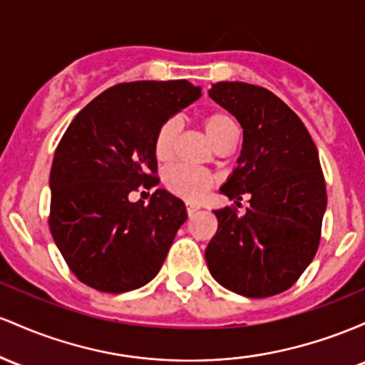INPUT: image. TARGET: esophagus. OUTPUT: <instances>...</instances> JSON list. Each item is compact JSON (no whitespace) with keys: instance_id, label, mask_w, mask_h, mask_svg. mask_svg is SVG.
Wrapping results in <instances>:
<instances>
[{"instance_id":"esophagus-1","label":"esophagus","mask_w":365,"mask_h":365,"mask_svg":"<svg viewBox=\"0 0 365 365\" xmlns=\"http://www.w3.org/2000/svg\"><path fill=\"white\" fill-rule=\"evenodd\" d=\"M186 210H187V215H195L196 214V212H198L200 210V208L198 207H196V205H187V208H186Z\"/></svg>"}]
</instances>
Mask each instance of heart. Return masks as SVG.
I'll return each mask as SVG.
<instances>
[{
  "mask_svg": "<svg viewBox=\"0 0 365 365\" xmlns=\"http://www.w3.org/2000/svg\"><path fill=\"white\" fill-rule=\"evenodd\" d=\"M200 125H202L205 136L212 143V146L219 150L232 148L237 139V125L229 113L226 112H208L200 117ZM179 139V124L174 118H169L158 128L155 134L153 151L158 162L170 160L174 155L175 145ZM163 184L172 195L186 200V202H198L210 187V175L202 170L190 169V167H170L163 175Z\"/></svg>",
  "mask_w": 365,
  "mask_h": 365,
  "instance_id": "heart-1",
  "label": "heart"
}]
</instances>
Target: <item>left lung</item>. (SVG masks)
<instances>
[{"label": "left lung", "instance_id": "left-lung-1", "mask_svg": "<svg viewBox=\"0 0 365 365\" xmlns=\"http://www.w3.org/2000/svg\"><path fill=\"white\" fill-rule=\"evenodd\" d=\"M208 96L243 128L237 167L220 187L247 214L224 207L205 250L212 277L237 294L265 298L286 292L309 267L321 240L326 182L319 153L300 117L265 88L212 84Z\"/></svg>", "mask_w": 365, "mask_h": 365}]
</instances>
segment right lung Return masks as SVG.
<instances>
[{"label": "right lung", "instance_id": "obj_1", "mask_svg": "<svg viewBox=\"0 0 365 365\" xmlns=\"http://www.w3.org/2000/svg\"><path fill=\"white\" fill-rule=\"evenodd\" d=\"M202 96L187 81L117 84L71 122L53 158L50 231L84 284L124 293L157 276L187 219L182 200L157 190L150 203L129 195L158 181L155 134Z\"/></svg>", "mask_w": 365, "mask_h": 365}]
</instances>
